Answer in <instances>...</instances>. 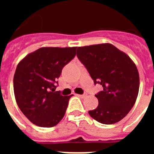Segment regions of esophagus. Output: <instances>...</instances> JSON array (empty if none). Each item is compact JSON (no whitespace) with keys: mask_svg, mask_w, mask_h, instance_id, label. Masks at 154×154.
I'll list each match as a JSON object with an SVG mask.
<instances>
[{"mask_svg":"<svg viewBox=\"0 0 154 154\" xmlns=\"http://www.w3.org/2000/svg\"><path fill=\"white\" fill-rule=\"evenodd\" d=\"M76 96H79V97H81V98H85L87 96V94L85 93V94H83V95H79V94H77Z\"/></svg>","mask_w":154,"mask_h":154,"instance_id":"obj_1","label":"esophagus"}]
</instances>
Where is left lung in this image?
I'll return each instance as SVG.
<instances>
[{"mask_svg": "<svg viewBox=\"0 0 154 154\" xmlns=\"http://www.w3.org/2000/svg\"><path fill=\"white\" fill-rule=\"evenodd\" d=\"M77 56L94 83L103 88L96 95L97 108L89 111L91 117L103 124H113L123 119L138 96L140 75L135 63L109 43L79 47Z\"/></svg>", "mask_w": 154, "mask_h": 154, "instance_id": "1", "label": "left lung"}]
</instances>
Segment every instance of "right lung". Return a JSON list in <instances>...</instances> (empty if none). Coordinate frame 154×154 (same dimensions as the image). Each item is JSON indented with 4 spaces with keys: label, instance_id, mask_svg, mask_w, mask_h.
<instances>
[{
    "label": "right lung",
    "instance_id": "add662e5",
    "mask_svg": "<svg viewBox=\"0 0 154 154\" xmlns=\"http://www.w3.org/2000/svg\"><path fill=\"white\" fill-rule=\"evenodd\" d=\"M77 47L40 48L17 64L14 75V92L19 109L36 126L52 127L65 116L72 95L55 92L66 64L76 55Z\"/></svg>",
    "mask_w": 154,
    "mask_h": 154
}]
</instances>
